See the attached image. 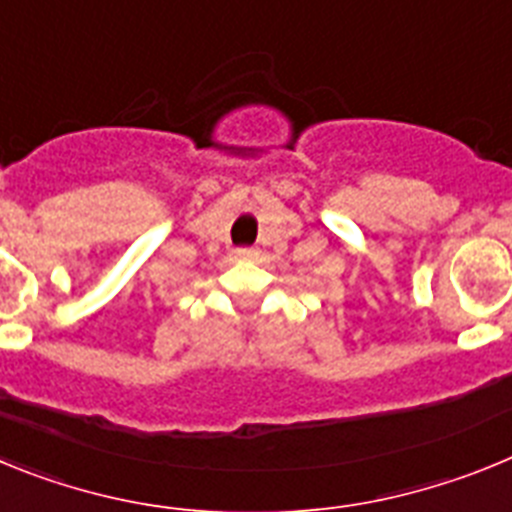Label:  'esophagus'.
<instances>
[{"label":"esophagus","instance_id":"obj_1","mask_svg":"<svg viewBox=\"0 0 512 512\" xmlns=\"http://www.w3.org/2000/svg\"><path fill=\"white\" fill-rule=\"evenodd\" d=\"M235 256H238V259H256V256H259V251H256V248H238V251H235Z\"/></svg>","mask_w":512,"mask_h":512}]
</instances>
